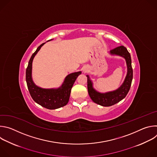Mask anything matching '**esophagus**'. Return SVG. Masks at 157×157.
Returning a JSON list of instances; mask_svg holds the SVG:
<instances>
[{"label":"esophagus","mask_w":157,"mask_h":157,"mask_svg":"<svg viewBox=\"0 0 157 157\" xmlns=\"http://www.w3.org/2000/svg\"><path fill=\"white\" fill-rule=\"evenodd\" d=\"M82 71H83V72L86 73V72H87V68H83Z\"/></svg>","instance_id":"obj_1"}]
</instances>
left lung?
<instances>
[{
    "label": "left lung",
    "mask_w": 157,
    "mask_h": 157,
    "mask_svg": "<svg viewBox=\"0 0 157 157\" xmlns=\"http://www.w3.org/2000/svg\"><path fill=\"white\" fill-rule=\"evenodd\" d=\"M110 54L124 58L127 64V73L126 77L122 84L117 89L105 93H99L94 89L93 84L90 78L88 75L86 76L87 78V90L89 96L94 102L105 107L114 105L125 98L130 90L133 78L131 57L127 48L124 46H120L110 50Z\"/></svg>",
    "instance_id": "1"
}]
</instances>
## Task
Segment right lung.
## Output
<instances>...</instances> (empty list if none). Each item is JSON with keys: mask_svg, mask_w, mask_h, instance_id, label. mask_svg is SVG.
<instances>
[{"mask_svg": "<svg viewBox=\"0 0 157 157\" xmlns=\"http://www.w3.org/2000/svg\"><path fill=\"white\" fill-rule=\"evenodd\" d=\"M52 40L53 39H51L48 41ZM44 43H45L40 44L29 60L26 70V81L30 96L35 102L44 108L56 109L63 107L68 104L71 88L76 78L81 74V72L78 71L68 75L65 78L62 85L56 89H43L37 86L32 79V62L35 56Z\"/></svg>", "mask_w": 157, "mask_h": 157, "instance_id": "1", "label": "right lung"}]
</instances>
